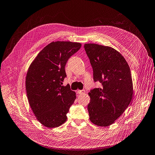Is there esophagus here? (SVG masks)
<instances>
[{
    "label": "esophagus",
    "instance_id": "obj_1",
    "mask_svg": "<svg viewBox=\"0 0 155 155\" xmlns=\"http://www.w3.org/2000/svg\"><path fill=\"white\" fill-rule=\"evenodd\" d=\"M77 93H78V94H81V95H82V94H84L85 93H86V91H85V90H78V91H77Z\"/></svg>",
    "mask_w": 155,
    "mask_h": 155
}]
</instances>
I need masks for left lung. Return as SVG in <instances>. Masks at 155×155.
Returning <instances> with one entry per match:
<instances>
[{
    "label": "left lung",
    "instance_id": "obj_1",
    "mask_svg": "<svg viewBox=\"0 0 155 155\" xmlns=\"http://www.w3.org/2000/svg\"><path fill=\"white\" fill-rule=\"evenodd\" d=\"M84 48L93 68L94 81L102 84L88 94L90 119L96 125L108 127L131 102L133 86L130 68L123 56L112 47L87 43Z\"/></svg>",
    "mask_w": 155,
    "mask_h": 155
}]
</instances>
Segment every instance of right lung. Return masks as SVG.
<instances>
[{
	"label": "right lung",
	"instance_id": "obj_1",
	"mask_svg": "<svg viewBox=\"0 0 155 155\" xmlns=\"http://www.w3.org/2000/svg\"><path fill=\"white\" fill-rule=\"evenodd\" d=\"M81 47L80 43L52 42L30 65L26 77L28 103L38 120L48 128L59 127L66 121L76 99L69 86L62 84L67 77L65 65Z\"/></svg>",
	"mask_w": 155,
	"mask_h": 155
}]
</instances>
